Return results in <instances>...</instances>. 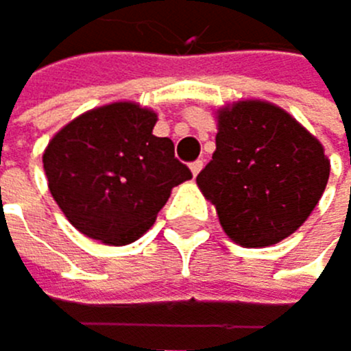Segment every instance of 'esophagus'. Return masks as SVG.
Wrapping results in <instances>:
<instances>
[{
  "label": "esophagus",
  "instance_id": "1",
  "mask_svg": "<svg viewBox=\"0 0 351 351\" xmlns=\"http://www.w3.org/2000/svg\"><path fill=\"white\" fill-rule=\"evenodd\" d=\"M201 168H203V161H201V159H196V161H192V163H190V170H192V174H194V177H196V174H199V172H201Z\"/></svg>",
  "mask_w": 351,
  "mask_h": 351
}]
</instances>
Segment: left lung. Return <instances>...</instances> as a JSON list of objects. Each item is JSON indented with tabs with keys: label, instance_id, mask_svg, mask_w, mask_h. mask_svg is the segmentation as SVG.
<instances>
[{
	"label": "left lung",
	"instance_id": "1",
	"mask_svg": "<svg viewBox=\"0 0 351 351\" xmlns=\"http://www.w3.org/2000/svg\"><path fill=\"white\" fill-rule=\"evenodd\" d=\"M328 177L324 146L295 117L247 100L218 113L216 150L196 183L231 240L269 247L304 225Z\"/></svg>",
	"mask_w": 351,
	"mask_h": 351
}]
</instances>
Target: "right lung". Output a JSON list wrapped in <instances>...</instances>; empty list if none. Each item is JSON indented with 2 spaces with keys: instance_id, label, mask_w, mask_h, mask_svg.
<instances>
[{
  "instance_id": "right-lung-1",
  "label": "right lung",
  "mask_w": 351,
  "mask_h": 351,
  "mask_svg": "<svg viewBox=\"0 0 351 351\" xmlns=\"http://www.w3.org/2000/svg\"><path fill=\"white\" fill-rule=\"evenodd\" d=\"M157 115L115 102L69 122L47 144L43 168L69 223L104 245H128L155 223L174 185L192 179Z\"/></svg>"
}]
</instances>
